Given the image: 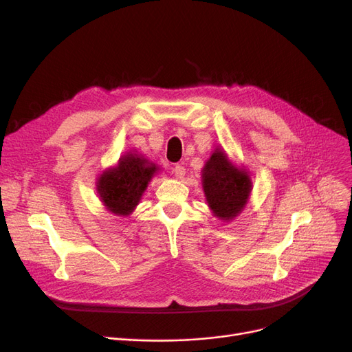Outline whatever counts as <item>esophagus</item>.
<instances>
[{
  "mask_svg": "<svg viewBox=\"0 0 352 352\" xmlns=\"http://www.w3.org/2000/svg\"><path fill=\"white\" fill-rule=\"evenodd\" d=\"M172 173H173L176 177L182 179L183 176H185L186 169H185V167H183L182 164H173V167H172Z\"/></svg>",
  "mask_w": 352,
  "mask_h": 352,
  "instance_id": "1",
  "label": "esophagus"
}]
</instances>
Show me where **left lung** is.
I'll list each match as a JSON object with an SVG mask.
<instances>
[{"mask_svg": "<svg viewBox=\"0 0 352 352\" xmlns=\"http://www.w3.org/2000/svg\"><path fill=\"white\" fill-rule=\"evenodd\" d=\"M202 175L206 200L214 216L225 221L233 219L245 206L252 186L246 172L232 166L226 155L217 148L206 162Z\"/></svg>", "mask_w": 352, "mask_h": 352, "instance_id": "1", "label": "left lung"}]
</instances>
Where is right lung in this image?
<instances>
[{
	"instance_id": "1",
	"label": "right lung",
	"mask_w": 352,
	"mask_h": 352,
	"mask_svg": "<svg viewBox=\"0 0 352 352\" xmlns=\"http://www.w3.org/2000/svg\"><path fill=\"white\" fill-rule=\"evenodd\" d=\"M155 164L138 155H127L119 166L104 172L98 179L97 190L107 209L116 214H129L136 208L150 179L156 173Z\"/></svg>"
}]
</instances>
